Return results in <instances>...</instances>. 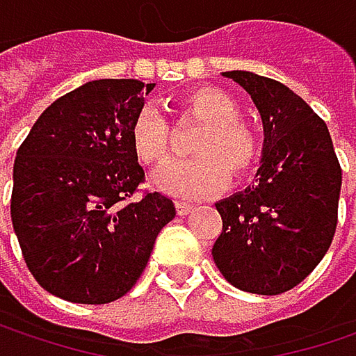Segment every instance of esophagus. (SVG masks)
<instances>
[{
    "instance_id": "34e87169",
    "label": "esophagus",
    "mask_w": 356,
    "mask_h": 356,
    "mask_svg": "<svg viewBox=\"0 0 356 356\" xmlns=\"http://www.w3.org/2000/svg\"><path fill=\"white\" fill-rule=\"evenodd\" d=\"M175 206H177L179 216H187V214H189V212H191V210L195 208V206H193L191 202H185V200H177V202H175Z\"/></svg>"
}]
</instances>
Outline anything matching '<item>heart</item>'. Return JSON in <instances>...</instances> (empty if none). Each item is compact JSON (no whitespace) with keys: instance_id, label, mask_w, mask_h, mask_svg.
<instances>
[{"instance_id":"heart-1","label":"heart","mask_w":356,"mask_h":356,"mask_svg":"<svg viewBox=\"0 0 356 356\" xmlns=\"http://www.w3.org/2000/svg\"><path fill=\"white\" fill-rule=\"evenodd\" d=\"M181 111L204 127L193 140L189 161L171 163L156 175V185L175 195L204 197L233 179L248 177L255 169L261 144L253 127L241 121V105L220 88H197L181 101ZM136 159L146 167H161L169 159L171 129L154 107H144L129 127Z\"/></svg>"}]
</instances>
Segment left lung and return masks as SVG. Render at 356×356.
Masks as SVG:
<instances>
[{
    "instance_id": "left-lung-1",
    "label": "left lung",
    "mask_w": 356,
    "mask_h": 356,
    "mask_svg": "<svg viewBox=\"0 0 356 356\" xmlns=\"http://www.w3.org/2000/svg\"><path fill=\"white\" fill-rule=\"evenodd\" d=\"M251 95L264 123L257 183L216 204L222 233L212 257L237 289L280 295L303 282L336 233L342 169L327 125L284 84L225 72Z\"/></svg>"
}]
</instances>
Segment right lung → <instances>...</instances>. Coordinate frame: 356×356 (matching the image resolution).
Wrapping results in <instances>:
<instances>
[{
    "mask_svg": "<svg viewBox=\"0 0 356 356\" xmlns=\"http://www.w3.org/2000/svg\"><path fill=\"white\" fill-rule=\"evenodd\" d=\"M154 84L92 80L42 111L16 152L12 225L51 295L84 305L121 299L140 280L175 204L144 191L129 127Z\"/></svg>",
    "mask_w": 356,
    "mask_h": 356,
    "instance_id": "add662e5",
    "label": "right lung"
}]
</instances>
